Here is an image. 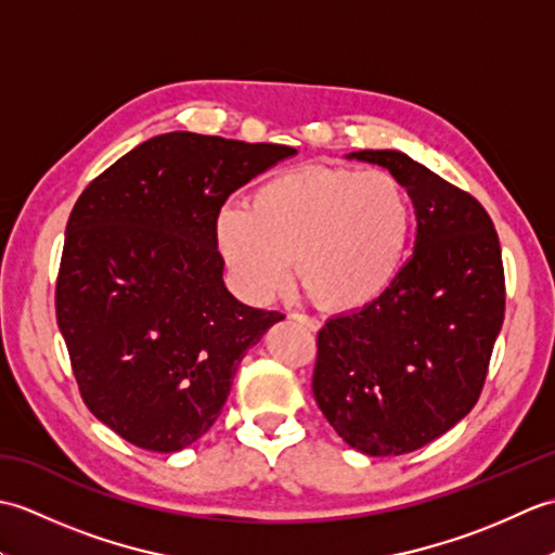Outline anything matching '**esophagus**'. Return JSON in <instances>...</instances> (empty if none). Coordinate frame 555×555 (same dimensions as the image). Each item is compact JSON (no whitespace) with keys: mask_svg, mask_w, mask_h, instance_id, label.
I'll list each match as a JSON object with an SVG mask.
<instances>
[{"mask_svg":"<svg viewBox=\"0 0 555 555\" xmlns=\"http://www.w3.org/2000/svg\"><path fill=\"white\" fill-rule=\"evenodd\" d=\"M291 320H298L302 326H308L310 332H317V328L322 326L320 320H314V317H308V314H291Z\"/></svg>","mask_w":555,"mask_h":555,"instance_id":"1","label":"esophagus"}]
</instances>
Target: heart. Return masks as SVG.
Returning <instances> with one entry per match:
<instances>
[{
    "instance_id": "obj_1",
    "label": "heart",
    "mask_w": 555,
    "mask_h": 555,
    "mask_svg": "<svg viewBox=\"0 0 555 555\" xmlns=\"http://www.w3.org/2000/svg\"><path fill=\"white\" fill-rule=\"evenodd\" d=\"M412 203L388 171L302 167L257 185L247 207H223L215 243L238 296L264 302L288 281L328 312L374 302L403 267Z\"/></svg>"
}]
</instances>
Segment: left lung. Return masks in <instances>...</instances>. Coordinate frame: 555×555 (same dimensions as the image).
Masks as SVG:
<instances>
[{
    "label": "left lung",
    "mask_w": 555,
    "mask_h": 555,
    "mask_svg": "<svg viewBox=\"0 0 555 555\" xmlns=\"http://www.w3.org/2000/svg\"><path fill=\"white\" fill-rule=\"evenodd\" d=\"M403 181L415 250L393 284L317 334L312 393L328 424L367 455H403L475 408L505 312L499 233L477 199L398 150H360Z\"/></svg>",
    "instance_id": "left-lung-1"
}]
</instances>
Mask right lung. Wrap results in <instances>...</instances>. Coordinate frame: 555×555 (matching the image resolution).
<instances>
[{
  "instance_id": "obj_1",
  "label": "right lung",
  "mask_w": 555,
  "mask_h": 555,
  "mask_svg": "<svg viewBox=\"0 0 555 555\" xmlns=\"http://www.w3.org/2000/svg\"><path fill=\"white\" fill-rule=\"evenodd\" d=\"M296 150L173 131L102 171L70 211L56 324L88 410L138 448L176 453L217 422L245 350L284 320L223 286L215 219Z\"/></svg>"
}]
</instances>
